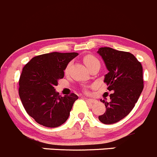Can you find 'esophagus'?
Instances as JSON below:
<instances>
[{
  "label": "esophagus",
  "mask_w": 157,
  "mask_h": 157,
  "mask_svg": "<svg viewBox=\"0 0 157 157\" xmlns=\"http://www.w3.org/2000/svg\"><path fill=\"white\" fill-rule=\"evenodd\" d=\"M86 101L90 102V103H96V102H97V100H95V99L86 98Z\"/></svg>",
  "instance_id": "34e87169"
}]
</instances>
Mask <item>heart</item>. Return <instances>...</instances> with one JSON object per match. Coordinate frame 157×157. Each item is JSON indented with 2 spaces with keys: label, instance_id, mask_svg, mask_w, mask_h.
<instances>
[{
  "label": "heart",
  "instance_id": "b5f03b06",
  "mask_svg": "<svg viewBox=\"0 0 157 157\" xmlns=\"http://www.w3.org/2000/svg\"><path fill=\"white\" fill-rule=\"evenodd\" d=\"M83 62H84V63L86 64V66L88 68H89L91 65L94 64V63H98V62L100 63L98 59H97L95 56L93 55V54H87V55L85 56V57H83ZM70 67H71V63H68V64L67 65L66 68H65V72H67V71H69Z\"/></svg>",
  "mask_w": 157,
  "mask_h": 157
}]
</instances>
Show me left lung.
Wrapping results in <instances>:
<instances>
[{
    "instance_id": "8db88e82",
    "label": "left lung",
    "mask_w": 157,
    "mask_h": 157,
    "mask_svg": "<svg viewBox=\"0 0 157 157\" xmlns=\"http://www.w3.org/2000/svg\"><path fill=\"white\" fill-rule=\"evenodd\" d=\"M98 54L106 63L109 73L104 83L113 91L110 100H102L106 111L99 116V121L105 124L117 123L127 117L134 107L143 89V67L140 62L131 53L100 48Z\"/></svg>"
}]
</instances>
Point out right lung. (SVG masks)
<instances>
[{
  "mask_svg": "<svg viewBox=\"0 0 157 157\" xmlns=\"http://www.w3.org/2000/svg\"><path fill=\"white\" fill-rule=\"evenodd\" d=\"M77 53L41 54L33 57L22 70L19 79V96L28 115L37 124L57 127L68 119L74 103L78 99L71 93L61 97L54 89L64 76L67 65Z\"/></svg>",
  "mask_w": 157,
  "mask_h": 157,
  "instance_id": "1",
  "label": "right lung"
}]
</instances>
